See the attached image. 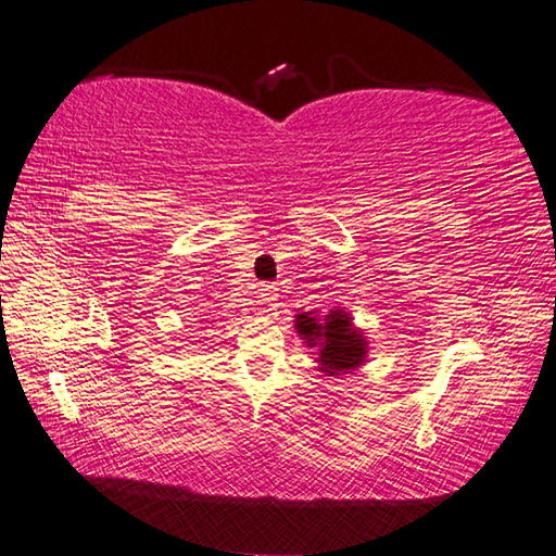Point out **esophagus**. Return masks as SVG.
<instances>
[{
    "instance_id": "esophagus-1",
    "label": "esophagus",
    "mask_w": 556,
    "mask_h": 556,
    "mask_svg": "<svg viewBox=\"0 0 556 556\" xmlns=\"http://www.w3.org/2000/svg\"><path fill=\"white\" fill-rule=\"evenodd\" d=\"M277 287H271V285H263L260 287V303H265V305H275V301H277Z\"/></svg>"
}]
</instances>
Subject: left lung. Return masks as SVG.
<instances>
[{
    "instance_id": "obj_1",
    "label": "left lung",
    "mask_w": 556,
    "mask_h": 556,
    "mask_svg": "<svg viewBox=\"0 0 556 556\" xmlns=\"http://www.w3.org/2000/svg\"><path fill=\"white\" fill-rule=\"evenodd\" d=\"M296 329L303 339L311 341V346L320 341V363L329 375L358 368L365 356V339L353 332L351 320L339 311L329 315L325 325L317 323V317L303 313L296 317Z\"/></svg>"
}]
</instances>
